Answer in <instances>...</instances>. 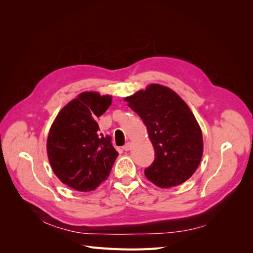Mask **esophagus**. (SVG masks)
<instances>
[{"mask_svg":"<svg viewBox=\"0 0 253 253\" xmlns=\"http://www.w3.org/2000/svg\"><path fill=\"white\" fill-rule=\"evenodd\" d=\"M131 147H132L131 142H126V143L124 145V148H122V149H124L126 152H127V151L131 150Z\"/></svg>","mask_w":253,"mask_h":253,"instance_id":"1","label":"esophagus"}]
</instances>
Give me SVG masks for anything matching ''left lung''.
Here are the masks:
<instances>
[{
    "label": "left lung",
    "instance_id": "left-lung-1",
    "mask_svg": "<svg viewBox=\"0 0 253 253\" xmlns=\"http://www.w3.org/2000/svg\"><path fill=\"white\" fill-rule=\"evenodd\" d=\"M125 100L148 128L155 159L144 175L159 188L188 180L200 166L203 134L187 103L171 88L150 84Z\"/></svg>",
    "mask_w": 253,
    "mask_h": 253
}]
</instances>
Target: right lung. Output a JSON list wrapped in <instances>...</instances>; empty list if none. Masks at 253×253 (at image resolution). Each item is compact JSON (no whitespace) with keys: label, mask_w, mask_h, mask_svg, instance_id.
I'll return each instance as SVG.
<instances>
[{"label":"right lung","mask_w":253,"mask_h":253,"mask_svg":"<svg viewBox=\"0 0 253 253\" xmlns=\"http://www.w3.org/2000/svg\"><path fill=\"white\" fill-rule=\"evenodd\" d=\"M112 96L84 91L60 111L47 137V156L53 173L81 192L95 190L109 177L118 156L111 137L98 135L96 117L109 109Z\"/></svg>","instance_id":"obj_1"}]
</instances>
